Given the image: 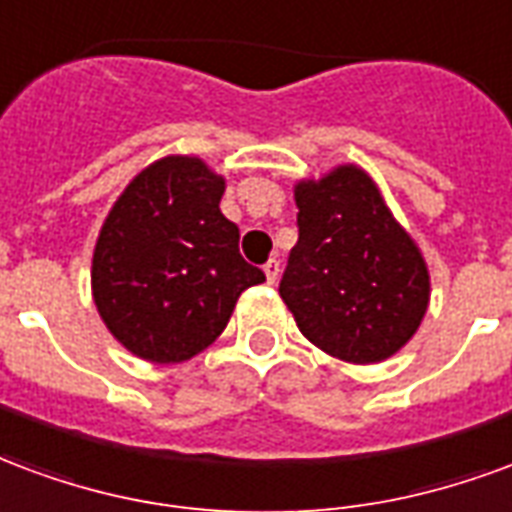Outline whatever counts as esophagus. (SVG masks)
<instances>
[{
	"instance_id": "esophagus-1",
	"label": "esophagus",
	"mask_w": 512,
	"mask_h": 512,
	"mask_svg": "<svg viewBox=\"0 0 512 512\" xmlns=\"http://www.w3.org/2000/svg\"><path fill=\"white\" fill-rule=\"evenodd\" d=\"M264 275H267V281L275 283L278 281V275H281V261L278 259H270L264 264Z\"/></svg>"
}]
</instances>
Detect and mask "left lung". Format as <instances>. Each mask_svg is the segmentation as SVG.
I'll use <instances>...</instances> for the list:
<instances>
[{"label":"left lung","instance_id":"obj_1","mask_svg":"<svg viewBox=\"0 0 512 512\" xmlns=\"http://www.w3.org/2000/svg\"><path fill=\"white\" fill-rule=\"evenodd\" d=\"M294 201L300 240L278 292L300 333L343 363L393 357L417 333L431 300L417 242L354 163L300 179Z\"/></svg>","mask_w":512,"mask_h":512}]
</instances>
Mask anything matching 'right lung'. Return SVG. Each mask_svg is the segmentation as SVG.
<instances>
[{
	"label": "right lung",
	"mask_w": 512,
	"mask_h": 512,
	"mask_svg": "<svg viewBox=\"0 0 512 512\" xmlns=\"http://www.w3.org/2000/svg\"><path fill=\"white\" fill-rule=\"evenodd\" d=\"M226 179L201 158L169 155L130 179L92 253V297L108 333L149 363L204 352L264 272L240 256L220 212Z\"/></svg>",
	"instance_id": "obj_1"
}]
</instances>
